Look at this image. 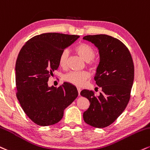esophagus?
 <instances>
[{"label": "esophagus", "mask_w": 150, "mask_h": 150, "mask_svg": "<svg viewBox=\"0 0 150 150\" xmlns=\"http://www.w3.org/2000/svg\"><path fill=\"white\" fill-rule=\"evenodd\" d=\"M77 91H78V94H79V96H80V92H81V89H80V88H77Z\"/></svg>", "instance_id": "1"}]
</instances>
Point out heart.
<instances>
[{
	"label": "heart",
	"instance_id": "b5f03b06",
	"mask_svg": "<svg viewBox=\"0 0 150 150\" xmlns=\"http://www.w3.org/2000/svg\"><path fill=\"white\" fill-rule=\"evenodd\" d=\"M75 52L84 61L88 63V65L91 68H95L97 66V63L93 60L95 57L96 52L94 49L86 43L82 42L75 47ZM69 52L68 50H64L61 52L59 57V64L61 68H65L67 66ZM90 74L87 71H70L69 73L65 74L64 80L66 82L70 83L73 85L81 86L84 84L88 79L89 78Z\"/></svg>",
	"mask_w": 150,
	"mask_h": 150
}]
</instances>
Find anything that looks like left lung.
<instances>
[{"instance_id":"left-lung-1","label":"left lung","mask_w":150,"mask_h":150,"mask_svg":"<svg viewBox=\"0 0 150 150\" xmlns=\"http://www.w3.org/2000/svg\"><path fill=\"white\" fill-rule=\"evenodd\" d=\"M83 40L98 48L100 61L94 80L102 92L96 96L84 89L80 94L89 100V108L83 113L86 124L96 128L110 125L123 112L130 99L134 80V66L128 48L112 36L86 35Z\"/></svg>"}]
</instances>
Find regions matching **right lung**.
Returning a JSON list of instances; mask_svg holds the SVG:
<instances>
[{
  "instance_id": "obj_1",
  "label": "right lung",
  "mask_w": 150,
  "mask_h": 150,
  "mask_svg": "<svg viewBox=\"0 0 150 150\" xmlns=\"http://www.w3.org/2000/svg\"><path fill=\"white\" fill-rule=\"evenodd\" d=\"M75 35L47 33L30 38L22 47L15 66L17 98L26 115L42 127L58 123L64 110L78 96L68 82L49 86V77L59 68L61 52L79 38Z\"/></svg>"
}]
</instances>
